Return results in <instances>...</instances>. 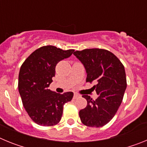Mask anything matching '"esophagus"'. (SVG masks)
<instances>
[{"mask_svg":"<svg viewBox=\"0 0 147 147\" xmlns=\"http://www.w3.org/2000/svg\"><path fill=\"white\" fill-rule=\"evenodd\" d=\"M79 97H80V95H78L77 93H74V99L79 98Z\"/></svg>","mask_w":147,"mask_h":147,"instance_id":"34e87169","label":"esophagus"}]
</instances>
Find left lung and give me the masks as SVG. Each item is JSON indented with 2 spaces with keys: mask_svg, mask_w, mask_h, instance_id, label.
Listing matches in <instances>:
<instances>
[{
  "mask_svg": "<svg viewBox=\"0 0 147 147\" xmlns=\"http://www.w3.org/2000/svg\"><path fill=\"white\" fill-rule=\"evenodd\" d=\"M74 54L86 69V82H96L93 89L98 98L93 100L88 95L82 96L88 104L79 113L81 121L88 127H103L114 117L123 100L127 88L124 65L106 49H87Z\"/></svg>",
  "mask_w": 147,
  "mask_h": 147,
  "instance_id": "obj_1",
  "label": "left lung"
}]
</instances>
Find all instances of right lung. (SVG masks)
<instances>
[{
    "label": "right lung",
    "instance_id": "add662e5",
    "mask_svg": "<svg viewBox=\"0 0 147 147\" xmlns=\"http://www.w3.org/2000/svg\"><path fill=\"white\" fill-rule=\"evenodd\" d=\"M74 51V49L62 50L54 45H45L30 54L20 67L18 90L23 105L29 117L39 125L57 124L63 106L74 96L73 92L60 94L48 89L55 76L56 65Z\"/></svg>",
    "mask_w": 147,
    "mask_h": 147
}]
</instances>
